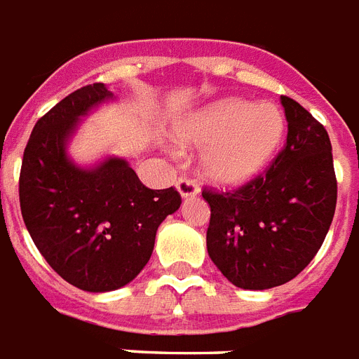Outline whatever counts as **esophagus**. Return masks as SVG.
Here are the masks:
<instances>
[{"mask_svg": "<svg viewBox=\"0 0 359 359\" xmlns=\"http://www.w3.org/2000/svg\"><path fill=\"white\" fill-rule=\"evenodd\" d=\"M177 190H179V194L184 200H188V198H196V196L200 194V188L196 184V180L188 179V177H180V179L177 180Z\"/></svg>", "mask_w": 359, "mask_h": 359, "instance_id": "1", "label": "esophagus"}]
</instances>
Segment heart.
Wrapping results in <instances>:
<instances>
[{
	"label": "heart",
	"mask_w": 359,
	"mask_h": 359,
	"mask_svg": "<svg viewBox=\"0 0 359 359\" xmlns=\"http://www.w3.org/2000/svg\"><path fill=\"white\" fill-rule=\"evenodd\" d=\"M285 119L274 104L222 98L177 129V140L203 150V172L217 184L240 187L268 165L283 137Z\"/></svg>",
	"instance_id": "b5f03b06"
}]
</instances>
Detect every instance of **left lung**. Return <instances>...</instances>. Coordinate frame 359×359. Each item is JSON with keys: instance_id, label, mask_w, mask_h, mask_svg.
I'll use <instances>...</instances> for the list:
<instances>
[{"instance_id": "1", "label": "left lung", "mask_w": 359, "mask_h": 359, "mask_svg": "<svg viewBox=\"0 0 359 359\" xmlns=\"http://www.w3.org/2000/svg\"><path fill=\"white\" fill-rule=\"evenodd\" d=\"M287 140L272 165L232 192L203 190L207 253L241 289L283 285L310 264L337 205L331 140L297 100L281 97Z\"/></svg>"}]
</instances>
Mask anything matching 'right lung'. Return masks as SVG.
Here are the masks:
<instances>
[{
  "label": "right lung",
  "mask_w": 359,
  "mask_h": 359,
  "mask_svg": "<svg viewBox=\"0 0 359 359\" xmlns=\"http://www.w3.org/2000/svg\"><path fill=\"white\" fill-rule=\"evenodd\" d=\"M104 83L85 85L38 119L18 180L32 240L62 280L91 293L127 285L150 261L158 226L180 207L175 188H146L121 158L76 165L66 146L79 119L104 100Z\"/></svg>",
  "instance_id": "right-lung-1"
}]
</instances>
